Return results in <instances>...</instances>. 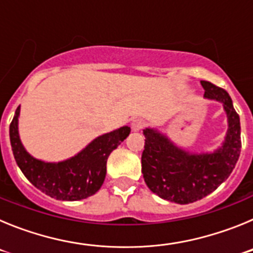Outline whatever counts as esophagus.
I'll list each match as a JSON object with an SVG mask.
<instances>
[{
	"label": "esophagus",
	"mask_w": 253,
	"mask_h": 253,
	"mask_svg": "<svg viewBox=\"0 0 253 253\" xmlns=\"http://www.w3.org/2000/svg\"><path fill=\"white\" fill-rule=\"evenodd\" d=\"M144 126H146V122H144L143 119H135L133 123H131V129H133L134 131L142 130Z\"/></svg>",
	"instance_id": "esophagus-1"
}]
</instances>
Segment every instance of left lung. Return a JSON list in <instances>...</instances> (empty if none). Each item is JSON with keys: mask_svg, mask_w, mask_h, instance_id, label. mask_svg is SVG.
I'll return each mask as SVG.
<instances>
[{"mask_svg": "<svg viewBox=\"0 0 253 253\" xmlns=\"http://www.w3.org/2000/svg\"><path fill=\"white\" fill-rule=\"evenodd\" d=\"M207 99L222 102L228 118V131L223 146L213 153L190 154L176 147L166 135L144 129L142 173L152 193L169 202L189 204L205 198L224 182L241 153L240 116L231 96L211 82L202 81Z\"/></svg>", "mask_w": 253, "mask_h": 253, "instance_id": "1", "label": "left lung"}]
</instances>
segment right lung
Segmentation results:
<instances>
[{
  "label": "right lung",
  "instance_id": "obj_1",
  "mask_svg": "<svg viewBox=\"0 0 253 253\" xmlns=\"http://www.w3.org/2000/svg\"><path fill=\"white\" fill-rule=\"evenodd\" d=\"M19 114L20 106L10 124L15 161L31 184L57 200L76 202L97 193L106 176L107 157L130 133L129 126H122L96 138L75 157L48 163L31 157L21 144L17 129Z\"/></svg>",
  "mask_w": 253,
  "mask_h": 253
}]
</instances>
